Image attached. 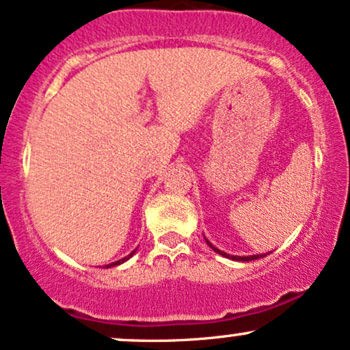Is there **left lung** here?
I'll return each mask as SVG.
<instances>
[{"label": "left lung", "instance_id": "8db88e82", "mask_svg": "<svg viewBox=\"0 0 350 350\" xmlns=\"http://www.w3.org/2000/svg\"><path fill=\"white\" fill-rule=\"evenodd\" d=\"M204 239H205V243L208 244V247H212V250L215 251L217 254L223 256V258H228V259H231V260H239V262H247V260H256V259H260V258H266L267 254H271V252H264V254H252V256H231V254H226L225 251H220V250H218V247L213 246V244L210 243L208 239L205 238V237H204Z\"/></svg>", "mask_w": 350, "mask_h": 350}]
</instances>
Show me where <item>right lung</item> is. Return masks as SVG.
<instances>
[{"label":"right lung","mask_w":350,"mask_h":350,"mask_svg":"<svg viewBox=\"0 0 350 350\" xmlns=\"http://www.w3.org/2000/svg\"><path fill=\"white\" fill-rule=\"evenodd\" d=\"M137 250H138V247H135V250H133L132 252H130V254H129V256H125V258H122V259H119V260H116V262L106 264V266H104V267H106V269H109V267H116V266H120V264H124V262H125V260H129L130 258H132V256L135 254V251H137Z\"/></svg>","instance_id":"1"}]
</instances>
